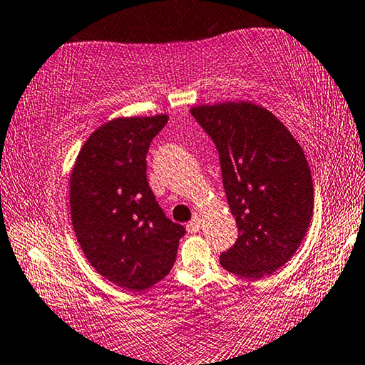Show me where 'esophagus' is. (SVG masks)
Returning <instances> with one entry per match:
<instances>
[{"label":"esophagus","instance_id":"obj_1","mask_svg":"<svg viewBox=\"0 0 365 365\" xmlns=\"http://www.w3.org/2000/svg\"><path fill=\"white\" fill-rule=\"evenodd\" d=\"M186 227H187V230H189L190 233H195V232H199L200 227H202V218H200L199 215H194L192 220H190Z\"/></svg>","mask_w":365,"mask_h":365}]
</instances>
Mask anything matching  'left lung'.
I'll return each instance as SVG.
<instances>
[{
    "mask_svg": "<svg viewBox=\"0 0 365 365\" xmlns=\"http://www.w3.org/2000/svg\"><path fill=\"white\" fill-rule=\"evenodd\" d=\"M190 114L214 140L238 238L220 264L261 279L282 267L313 217V181L305 153L272 112L248 101L195 106Z\"/></svg>",
    "mask_w": 365,
    "mask_h": 365,
    "instance_id": "left-lung-1",
    "label": "left lung"
}]
</instances>
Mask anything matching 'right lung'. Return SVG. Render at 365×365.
I'll return each mask as SVG.
<instances>
[{
  "instance_id": "add662e5",
  "label": "right lung",
  "mask_w": 365,
  "mask_h": 365,
  "mask_svg": "<svg viewBox=\"0 0 365 365\" xmlns=\"http://www.w3.org/2000/svg\"><path fill=\"white\" fill-rule=\"evenodd\" d=\"M168 115L117 117L83 145L70 176L78 243L101 276L145 290L170 274L186 230L165 215L147 181L148 147Z\"/></svg>"
}]
</instances>
